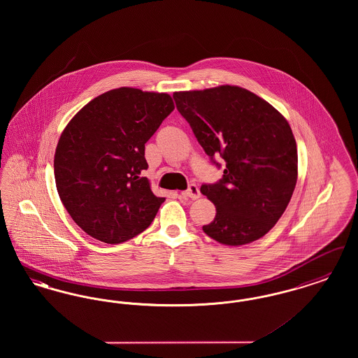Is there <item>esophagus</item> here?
Listing matches in <instances>:
<instances>
[{
    "label": "esophagus",
    "mask_w": 358,
    "mask_h": 358,
    "mask_svg": "<svg viewBox=\"0 0 358 358\" xmlns=\"http://www.w3.org/2000/svg\"><path fill=\"white\" fill-rule=\"evenodd\" d=\"M181 196H182V197H187V199H190V200H196V199L200 197V190H199V187H197L196 184H190L187 190H184V192L181 193Z\"/></svg>",
    "instance_id": "esophagus-1"
}]
</instances>
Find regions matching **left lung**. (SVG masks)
Listing matches in <instances>:
<instances>
[{
  "label": "left lung",
  "mask_w": 358,
  "mask_h": 358,
  "mask_svg": "<svg viewBox=\"0 0 358 358\" xmlns=\"http://www.w3.org/2000/svg\"><path fill=\"white\" fill-rule=\"evenodd\" d=\"M178 113L222 177L203 184L216 206L203 231L227 245L264 236L289 205L298 177L296 142L270 103L236 85L173 94Z\"/></svg>",
  "instance_id": "obj_1"
}]
</instances>
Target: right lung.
<instances>
[{
  "label": "right lung",
  "mask_w": 358,
  "mask_h": 358,
  "mask_svg": "<svg viewBox=\"0 0 358 358\" xmlns=\"http://www.w3.org/2000/svg\"><path fill=\"white\" fill-rule=\"evenodd\" d=\"M171 95L120 87L92 99L71 120L55 153V181L69 216L107 244L136 238L164 197L149 180L145 143L171 111Z\"/></svg>",
  "instance_id": "obj_1"
}]
</instances>
